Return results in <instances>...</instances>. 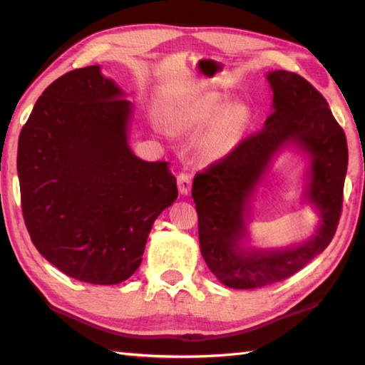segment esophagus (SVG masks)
I'll use <instances>...</instances> for the list:
<instances>
[{
	"mask_svg": "<svg viewBox=\"0 0 365 365\" xmlns=\"http://www.w3.org/2000/svg\"><path fill=\"white\" fill-rule=\"evenodd\" d=\"M192 187V176L189 173H185V171H181L180 175H178V189L182 195H187L190 192Z\"/></svg>",
	"mask_w": 365,
	"mask_h": 365,
	"instance_id": "esophagus-1",
	"label": "esophagus"
}]
</instances>
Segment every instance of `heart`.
<instances>
[{"label": "heart", "instance_id": "b5f03b06", "mask_svg": "<svg viewBox=\"0 0 365 365\" xmlns=\"http://www.w3.org/2000/svg\"><path fill=\"white\" fill-rule=\"evenodd\" d=\"M247 109L243 105H229L217 95H208L182 108L176 115L181 130H200L212 120L210 132L202 141V154L210 160L221 159L232 153L247 123Z\"/></svg>", "mask_w": 365, "mask_h": 365}]
</instances>
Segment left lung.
Masks as SVG:
<instances>
[{
    "label": "left lung",
    "mask_w": 365,
    "mask_h": 365,
    "mask_svg": "<svg viewBox=\"0 0 365 365\" xmlns=\"http://www.w3.org/2000/svg\"><path fill=\"white\" fill-rule=\"evenodd\" d=\"M273 114L264 128L246 136L232 153L198 171L192 198L198 215L200 251L210 270L233 289H254L292 277L332 242L339 227L348 144L326 98L302 76L273 71ZM297 142L312 155L309 200L320 210L322 225L307 244L283 252H242L245 202L271 155Z\"/></svg>",
    "instance_id": "left-lung-1"
}]
</instances>
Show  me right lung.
<instances>
[{
    "label": "right lung",
    "instance_id": "1",
    "mask_svg": "<svg viewBox=\"0 0 365 365\" xmlns=\"http://www.w3.org/2000/svg\"><path fill=\"white\" fill-rule=\"evenodd\" d=\"M132 103L98 66L46 88L19 136L17 171L26 230L41 256L91 284L136 272L149 232L176 200L167 162L127 144Z\"/></svg>",
    "mask_w": 365,
    "mask_h": 365
}]
</instances>
